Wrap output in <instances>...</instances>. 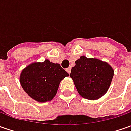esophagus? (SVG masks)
<instances>
[{
    "mask_svg": "<svg viewBox=\"0 0 131 131\" xmlns=\"http://www.w3.org/2000/svg\"><path fill=\"white\" fill-rule=\"evenodd\" d=\"M71 68H68L67 69H66V71H67V72H68V73L70 74V73H71Z\"/></svg>",
    "mask_w": 131,
    "mask_h": 131,
    "instance_id": "obj_1",
    "label": "esophagus"
}]
</instances>
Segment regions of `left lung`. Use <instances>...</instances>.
Segmentation results:
<instances>
[{
    "label": "left lung",
    "instance_id": "left-lung-1",
    "mask_svg": "<svg viewBox=\"0 0 131 131\" xmlns=\"http://www.w3.org/2000/svg\"><path fill=\"white\" fill-rule=\"evenodd\" d=\"M71 68V77L79 95L88 100H97L108 91L114 70L106 63L96 58L80 57Z\"/></svg>",
    "mask_w": 131,
    "mask_h": 131
}]
</instances>
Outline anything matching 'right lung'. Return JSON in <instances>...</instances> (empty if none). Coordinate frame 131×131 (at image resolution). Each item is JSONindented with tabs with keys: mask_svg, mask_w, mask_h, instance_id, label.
Listing matches in <instances>:
<instances>
[{
	"mask_svg": "<svg viewBox=\"0 0 131 131\" xmlns=\"http://www.w3.org/2000/svg\"><path fill=\"white\" fill-rule=\"evenodd\" d=\"M68 76L60 64L45 60L43 63H33L24 68L19 81L23 90L30 98L44 103L52 101L61 80Z\"/></svg>",
	"mask_w": 131,
	"mask_h": 131,
	"instance_id": "right-lung-1",
	"label": "right lung"
}]
</instances>
